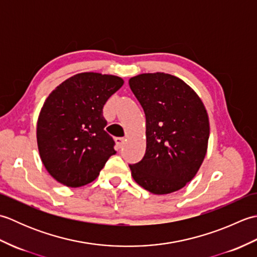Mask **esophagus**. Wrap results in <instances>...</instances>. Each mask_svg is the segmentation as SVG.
Returning a JSON list of instances; mask_svg holds the SVG:
<instances>
[{"label": "esophagus", "instance_id": "esophagus-1", "mask_svg": "<svg viewBox=\"0 0 257 257\" xmlns=\"http://www.w3.org/2000/svg\"><path fill=\"white\" fill-rule=\"evenodd\" d=\"M114 141H116V144H117V146L119 147V148H121V147H122V146H123V144H124L125 139H124V138H120V137H118V138L114 139Z\"/></svg>", "mask_w": 257, "mask_h": 257}]
</instances>
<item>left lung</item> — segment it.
<instances>
[{
  "instance_id": "1",
  "label": "left lung",
  "mask_w": 257,
  "mask_h": 257,
  "mask_svg": "<svg viewBox=\"0 0 257 257\" xmlns=\"http://www.w3.org/2000/svg\"><path fill=\"white\" fill-rule=\"evenodd\" d=\"M146 114V154L130 165L140 187L154 194L176 192L192 180L203 162L210 136L206 109L182 79L146 73L129 79Z\"/></svg>"
}]
</instances>
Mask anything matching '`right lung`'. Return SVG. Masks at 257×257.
I'll return each instance as SVG.
<instances>
[{
    "label": "right lung",
    "instance_id": "right-lung-1",
    "mask_svg": "<svg viewBox=\"0 0 257 257\" xmlns=\"http://www.w3.org/2000/svg\"><path fill=\"white\" fill-rule=\"evenodd\" d=\"M122 85L118 76L80 73L46 98L37 119V147L43 165L57 182L70 188L88 184L116 154L114 141L105 132L102 108Z\"/></svg>",
    "mask_w": 257,
    "mask_h": 257
}]
</instances>
